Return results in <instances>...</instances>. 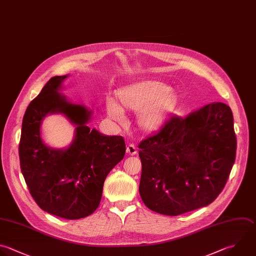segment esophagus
I'll return each instance as SVG.
<instances>
[{
	"instance_id": "esophagus-1",
	"label": "esophagus",
	"mask_w": 256,
	"mask_h": 256,
	"mask_svg": "<svg viewBox=\"0 0 256 256\" xmlns=\"http://www.w3.org/2000/svg\"><path fill=\"white\" fill-rule=\"evenodd\" d=\"M126 152L129 154V155H135L137 153V148L135 147V145L133 143H130L127 148H126Z\"/></svg>"
}]
</instances>
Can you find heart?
Segmentation results:
<instances>
[{"label": "heart", "instance_id": "obj_1", "mask_svg": "<svg viewBox=\"0 0 256 256\" xmlns=\"http://www.w3.org/2000/svg\"><path fill=\"white\" fill-rule=\"evenodd\" d=\"M119 105L107 101L109 116L117 121L124 118L123 110L138 112V126L146 131L159 130L177 108L178 95L160 81L146 80L121 88L117 92Z\"/></svg>", "mask_w": 256, "mask_h": 256}]
</instances>
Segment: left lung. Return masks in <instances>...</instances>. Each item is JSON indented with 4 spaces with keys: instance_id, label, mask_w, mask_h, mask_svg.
I'll list each match as a JSON object with an SVG mask.
<instances>
[{
    "instance_id": "left-lung-1",
    "label": "left lung",
    "mask_w": 256,
    "mask_h": 256,
    "mask_svg": "<svg viewBox=\"0 0 256 256\" xmlns=\"http://www.w3.org/2000/svg\"><path fill=\"white\" fill-rule=\"evenodd\" d=\"M139 193L163 215H180L213 202L224 188L236 155L231 109L208 104L186 118L172 116L138 145Z\"/></svg>"
}]
</instances>
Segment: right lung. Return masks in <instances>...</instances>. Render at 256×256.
Returning a JSON list of instances; mask_svg holds the SVG:
<instances>
[{
  "mask_svg": "<svg viewBox=\"0 0 256 256\" xmlns=\"http://www.w3.org/2000/svg\"><path fill=\"white\" fill-rule=\"evenodd\" d=\"M65 76L51 78L29 104L22 123L20 166L28 189L44 211L65 219H80L99 206L108 173L125 155L122 136H105L86 125L91 116L81 105L58 93ZM62 112L77 126L74 143L65 150L47 148L40 136L42 118Z\"/></svg>",
  "mask_w": 256,
  "mask_h": 256,
  "instance_id": "add662e5",
  "label": "right lung"
}]
</instances>
